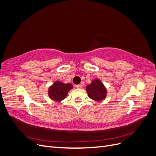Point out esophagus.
Instances as JSON below:
<instances>
[{"label": "esophagus", "instance_id": "obj_1", "mask_svg": "<svg viewBox=\"0 0 156 156\" xmlns=\"http://www.w3.org/2000/svg\"><path fill=\"white\" fill-rule=\"evenodd\" d=\"M75 87H76V88H81L82 87V85L81 84H77V85H75Z\"/></svg>", "mask_w": 156, "mask_h": 156}]
</instances>
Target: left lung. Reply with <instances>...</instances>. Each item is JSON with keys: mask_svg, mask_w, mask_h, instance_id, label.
I'll return each mask as SVG.
<instances>
[{"mask_svg": "<svg viewBox=\"0 0 156 156\" xmlns=\"http://www.w3.org/2000/svg\"><path fill=\"white\" fill-rule=\"evenodd\" d=\"M87 92L90 98L97 101L105 99L107 94V90L103 83L99 79L94 80L90 84L87 86Z\"/></svg>", "mask_w": 156, "mask_h": 156, "instance_id": "8db88e82", "label": "left lung"}]
</instances>
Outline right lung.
<instances>
[{
	"instance_id": "obj_1",
	"label": "right lung",
	"mask_w": 156,
	"mask_h": 156,
	"mask_svg": "<svg viewBox=\"0 0 156 156\" xmlns=\"http://www.w3.org/2000/svg\"><path fill=\"white\" fill-rule=\"evenodd\" d=\"M73 88L72 84H64L60 81H56L49 89V96L51 100L60 101L66 97L68 92Z\"/></svg>"
}]
</instances>
